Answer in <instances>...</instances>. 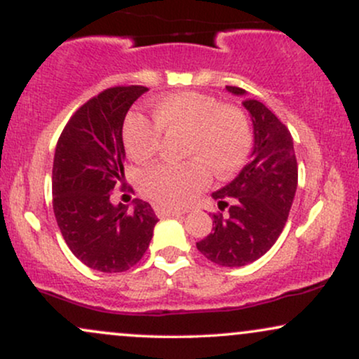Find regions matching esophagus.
<instances>
[{"instance_id": "obj_1", "label": "esophagus", "mask_w": 359, "mask_h": 359, "mask_svg": "<svg viewBox=\"0 0 359 359\" xmlns=\"http://www.w3.org/2000/svg\"><path fill=\"white\" fill-rule=\"evenodd\" d=\"M185 211H179V209H168V208H162V205H155V214L158 217H167V216H180Z\"/></svg>"}]
</instances>
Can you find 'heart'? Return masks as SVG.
I'll list each match as a JSON object with an SVG mask.
<instances>
[{
    "mask_svg": "<svg viewBox=\"0 0 359 359\" xmlns=\"http://www.w3.org/2000/svg\"><path fill=\"white\" fill-rule=\"evenodd\" d=\"M155 123L138 113L128 114L123 142L133 160L151 158L162 145V133H185V162H160L140 175V189L165 208H182L211 179L236 174L248 160L253 135L240 108L221 104L199 93H175L154 102Z\"/></svg>",
    "mask_w": 359,
    "mask_h": 359,
    "instance_id": "obj_1",
    "label": "heart"
}]
</instances>
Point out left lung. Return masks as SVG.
Here are the masks:
<instances>
[{"instance_id":"left-lung-1","label":"left lung","mask_w":359,"mask_h":359,"mask_svg":"<svg viewBox=\"0 0 359 359\" xmlns=\"http://www.w3.org/2000/svg\"><path fill=\"white\" fill-rule=\"evenodd\" d=\"M245 96V89L226 86ZM255 131L248 165L212 194L219 211L212 214V233L196 243L205 258L221 266H243L269 251L283 231L295 189L297 158L288 128L263 102L245 97Z\"/></svg>"}]
</instances>
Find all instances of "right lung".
I'll return each instance as SVG.
<instances>
[{
  "mask_svg": "<svg viewBox=\"0 0 359 359\" xmlns=\"http://www.w3.org/2000/svg\"><path fill=\"white\" fill-rule=\"evenodd\" d=\"M145 86L104 89L81 106L65 125L52 167V203L57 224L71 251L89 269L118 273L142 259L154 236L151 205L111 203L125 184L123 123Z\"/></svg>",
  "mask_w": 359,
  "mask_h": 359,
  "instance_id": "1",
  "label": "right lung"
}]
</instances>
